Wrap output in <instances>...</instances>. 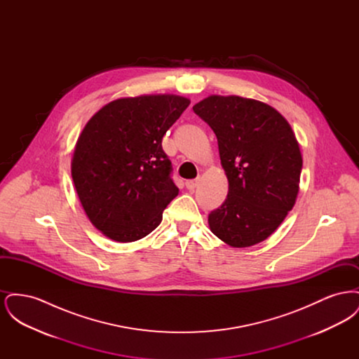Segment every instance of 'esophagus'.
Returning a JSON list of instances; mask_svg holds the SVG:
<instances>
[{
    "mask_svg": "<svg viewBox=\"0 0 359 359\" xmlns=\"http://www.w3.org/2000/svg\"><path fill=\"white\" fill-rule=\"evenodd\" d=\"M186 187H187L189 191H194L195 188L198 187V180H187V182H186Z\"/></svg>",
    "mask_w": 359,
    "mask_h": 359,
    "instance_id": "esophagus-1",
    "label": "esophagus"
}]
</instances>
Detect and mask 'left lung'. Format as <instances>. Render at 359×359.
<instances>
[{
	"mask_svg": "<svg viewBox=\"0 0 359 359\" xmlns=\"http://www.w3.org/2000/svg\"><path fill=\"white\" fill-rule=\"evenodd\" d=\"M218 140L229 192L208 215L210 230L231 248L268 238L293 208L303 167L299 142L274 107L238 95L194 104Z\"/></svg>",
	"mask_w": 359,
	"mask_h": 359,
	"instance_id": "8db88e82",
	"label": "left lung"
}]
</instances>
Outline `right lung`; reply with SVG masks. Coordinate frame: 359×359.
<instances>
[{
    "label": "right lung",
    "instance_id": "obj_1",
    "mask_svg": "<svg viewBox=\"0 0 359 359\" xmlns=\"http://www.w3.org/2000/svg\"><path fill=\"white\" fill-rule=\"evenodd\" d=\"M188 104L175 94L118 98L86 123L71 176L87 218L107 238L147 237L177 196L161 141Z\"/></svg>",
    "mask_w": 359,
    "mask_h": 359
}]
</instances>
